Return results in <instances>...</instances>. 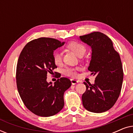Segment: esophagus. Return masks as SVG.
Here are the masks:
<instances>
[{"label":"esophagus","mask_w":133,"mask_h":133,"mask_svg":"<svg viewBox=\"0 0 133 133\" xmlns=\"http://www.w3.org/2000/svg\"><path fill=\"white\" fill-rule=\"evenodd\" d=\"M71 82L72 85H75L77 83H78V81H76V80H75V79H71Z\"/></svg>","instance_id":"esophagus-1"}]
</instances>
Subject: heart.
Returning <instances> with one entry per match:
<instances>
[{
  "instance_id": "1",
  "label": "heart",
  "mask_w": 133,
  "mask_h": 133,
  "mask_svg": "<svg viewBox=\"0 0 133 133\" xmlns=\"http://www.w3.org/2000/svg\"><path fill=\"white\" fill-rule=\"evenodd\" d=\"M66 47L69 50L72 51L79 57L82 55H83L86 52V48L84 45L81 43L77 42H71L66 45ZM52 58H53L54 62L55 63V64L59 65L62 62V53L59 51H56L54 52ZM79 68H67L63 71V73L66 76L76 77L77 75L76 71L79 70Z\"/></svg>"
}]
</instances>
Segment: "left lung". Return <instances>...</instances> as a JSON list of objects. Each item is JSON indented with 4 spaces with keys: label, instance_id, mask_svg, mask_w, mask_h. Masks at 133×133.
<instances>
[{
    "label": "left lung",
    "instance_id": "obj_1",
    "mask_svg": "<svg viewBox=\"0 0 133 133\" xmlns=\"http://www.w3.org/2000/svg\"><path fill=\"white\" fill-rule=\"evenodd\" d=\"M91 48V59L88 70L96 76L94 84L84 82L87 90L82 99L89 111L101 113L115 104L121 93L123 79L119 54L114 50L110 38L100 32L80 36Z\"/></svg>",
    "mask_w": 133,
    "mask_h": 133
}]
</instances>
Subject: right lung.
Here are the masks:
<instances>
[{
    "instance_id": "right-lung-1",
    "label": "right lung",
    "mask_w": 133,
    "mask_h": 133,
    "mask_svg": "<svg viewBox=\"0 0 133 133\" xmlns=\"http://www.w3.org/2000/svg\"><path fill=\"white\" fill-rule=\"evenodd\" d=\"M64 43L41 37L28 42L20 54L16 68L18 92L26 108L36 115L54 116L64 106L63 94L71 85L70 80L61 77L54 84L46 81L47 74L57 68L54 51Z\"/></svg>"
}]
</instances>
